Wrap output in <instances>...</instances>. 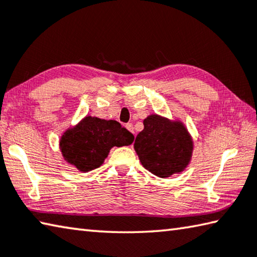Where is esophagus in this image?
Returning <instances> with one entry per match:
<instances>
[{
    "label": "esophagus",
    "mask_w": 257,
    "mask_h": 257,
    "mask_svg": "<svg viewBox=\"0 0 257 257\" xmlns=\"http://www.w3.org/2000/svg\"><path fill=\"white\" fill-rule=\"evenodd\" d=\"M125 128H127L130 133L132 134H135V132H134V125H133V123H127L125 124Z\"/></svg>",
    "instance_id": "obj_1"
}]
</instances>
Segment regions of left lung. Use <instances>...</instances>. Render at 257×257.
Listing matches in <instances>:
<instances>
[{"mask_svg":"<svg viewBox=\"0 0 257 257\" xmlns=\"http://www.w3.org/2000/svg\"><path fill=\"white\" fill-rule=\"evenodd\" d=\"M135 151L142 165L162 179L181 173L192 157L193 141L181 121L151 114L137 135Z\"/></svg>","mask_w":257,"mask_h":257,"instance_id":"obj_1","label":"left lung"}]
</instances>
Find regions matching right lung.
<instances>
[{
    "label": "right lung",
    "mask_w": 257,
    "mask_h": 257,
    "mask_svg": "<svg viewBox=\"0 0 257 257\" xmlns=\"http://www.w3.org/2000/svg\"><path fill=\"white\" fill-rule=\"evenodd\" d=\"M133 142L134 135L118 121L86 115L63 134L59 148L68 164L88 172L103 164L111 148L128 146Z\"/></svg>",
    "instance_id": "add662e5"
}]
</instances>
